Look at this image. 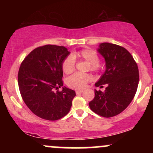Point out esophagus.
<instances>
[{
	"label": "esophagus",
	"mask_w": 153,
	"mask_h": 153,
	"mask_svg": "<svg viewBox=\"0 0 153 153\" xmlns=\"http://www.w3.org/2000/svg\"><path fill=\"white\" fill-rule=\"evenodd\" d=\"M83 92V91H75V93H76V94H82V93Z\"/></svg>",
	"instance_id": "34e87169"
}]
</instances>
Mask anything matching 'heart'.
Instances as JSON below:
<instances>
[{
	"label": "heart",
	"instance_id": "obj_1",
	"mask_svg": "<svg viewBox=\"0 0 153 153\" xmlns=\"http://www.w3.org/2000/svg\"><path fill=\"white\" fill-rule=\"evenodd\" d=\"M81 59L86 61L90 65V69L92 71H97L100 69L99 57L94 50L91 49H85L78 52L73 53L72 55L67 57L62 62V70L66 74H71L75 70V59ZM92 80L91 75H81L78 73L71 75L67 80L68 86L73 88L82 90L86 86L87 83Z\"/></svg>",
	"mask_w": 153,
	"mask_h": 153
}]
</instances>
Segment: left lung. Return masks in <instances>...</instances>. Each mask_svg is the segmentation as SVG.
I'll return each instance as SVG.
<instances>
[{
  "label": "left lung",
  "mask_w": 153,
  "mask_h": 153,
  "mask_svg": "<svg viewBox=\"0 0 153 153\" xmlns=\"http://www.w3.org/2000/svg\"><path fill=\"white\" fill-rule=\"evenodd\" d=\"M97 52L105 59L106 70L95 86L94 99L89 103L91 109L101 117H112L119 114L134 99L139 83V71L131 54L124 47L108 42L101 43Z\"/></svg>",
  "instance_id": "obj_1"
}]
</instances>
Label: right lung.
<instances>
[{"label":"right lung","instance_id":"right-lung-1","mask_svg":"<svg viewBox=\"0 0 153 153\" xmlns=\"http://www.w3.org/2000/svg\"><path fill=\"white\" fill-rule=\"evenodd\" d=\"M71 54L66 47L47 45L37 47L24 59L18 74L21 95L35 115L55 121L68 114L75 96L73 90L62 87V62Z\"/></svg>","mask_w":153,"mask_h":153}]
</instances>
